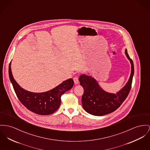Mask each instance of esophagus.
<instances>
[{"label":"esophagus","mask_w":150,"mask_h":150,"mask_svg":"<svg viewBox=\"0 0 150 150\" xmlns=\"http://www.w3.org/2000/svg\"><path fill=\"white\" fill-rule=\"evenodd\" d=\"M73 81H74V82L75 84H77L79 83V77L76 76L73 78Z\"/></svg>","instance_id":"34e87169"}]
</instances>
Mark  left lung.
<instances>
[{
  "mask_svg": "<svg viewBox=\"0 0 150 150\" xmlns=\"http://www.w3.org/2000/svg\"><path fill=\"white\" fill-rule=\"evenodd\" d=\"M125 53L131 64V73L126 85L116 94L109 93L102 90L97 81L91 77L80 76V85L83 88L82 104L83 109L90 114L102 116L117 110L126 100L130 93L134 73V63L126 50Z\"/></svg>",
  "mask_w": 150,
  "mask_h": 150,
  "instance_id": "8db88e82",
  "label": "left lung"
}]
</instances>
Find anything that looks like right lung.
<instances>
[{
	"label": "right lung",
	"mask_w": 150,
	"mask_h": 150,
	"mask_svg": "<svg viewBox=\"0 0 150 150\" xmlns=\"http://www.w3.org/2000/svg\"><path fill=\"white\" fill-rule=\"evenodd\" d=\"M8 73L13 89L21 103L27 109L39 115H50L55 112L61 104V95L71 89L74 85L73 80L70 79L47 92L32 93L21 88L14 80L11 72V62Z\"/></svg>",
	"instance_id": "1"
}]
</instances>
